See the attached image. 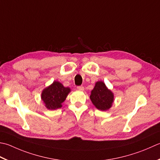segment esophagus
Returning <instances> with one entry per match:
<instances>
[{
	"label": "esophagus",
	"instance_id": "obj_1",
	"mask_svg": "<svg viewBox=\"0 0 160 160\" xmlns=\"http://www.w3.org/2000/svg\"><path fill=\"white\" fill-rule=\"evenodd\" d=\"M77 89L78 90H80V91H84V89L83 86H78L77 87Z\"/></svg>",
	"mask_w": 160,
	"mask_h": 160
}]
</instances>
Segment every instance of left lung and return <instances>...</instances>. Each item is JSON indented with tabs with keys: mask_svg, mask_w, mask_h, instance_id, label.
I'll return each instance as SVG.
<instances>
[{
	"mask_svg": "<svg viewBox=\"0 0 160 160\" xmlns=\"http://www.w3.org/2000/svg\"><path fill=\"white\" fill-rule=\"evenodd\" d=\"M90 99L97 109L105 111L112 107L114 101V95L111 91L106 87L104 82L98 81L92 91Z\"/></svg>",
	"mask_w": 160,
	"mask_h": 160,
	"instance_id": "left-lung-1",
	"label": "left lung"
}]
</instances>
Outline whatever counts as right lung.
I'll use <instances>...</instances> for the list:
<instances>
[{
	"label": "right lung",
	"mask_w": 160,
	"mask_h": 160,
	"mask_svg": "<svg viewBox=\"0 0 160 160\" xmlns=\"http://www.w3.org/2000/svg\"><path fill=\"white\" fill-rule=\"evenodd\" d=\"M70 92L68 87H64L60 82L55 81L51 85L43 90L42 99L48 109H56L62 108V103Z\"/></svg>",
	"instance_id": "obj_1"
}]
</instances>
